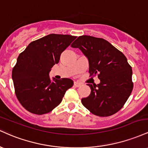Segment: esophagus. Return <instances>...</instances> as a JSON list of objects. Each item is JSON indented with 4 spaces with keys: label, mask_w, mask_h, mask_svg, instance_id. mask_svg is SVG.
Masks as SVG:
<instances>
[{
    "label": "esophagus",
    "mask_w": 148,
    "mask_h": 148,
    "mask_svg": "<svg viewBox=\"0 0 148 148\" xmlns=\"http://www.w3.org/2000/svg\"><path fill=\"white\" fill-rule=\"evenodd\" d=\"M74 86H75L76 87H79V86H81V84H80L79 82H74Z\"/></svg>",
    "instance_id": "obj_1"
}]
</instances>
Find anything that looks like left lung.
I'll return each mask as SVG.
<instances>
[{"label": "left lung", "instance_id": "obj_1", "mask_svg": "<svg viewBox=\"0 0 148 148\" xmlns=\"http://www.w3.org/2000/svg\"><path fill=\"white\" fill-rule=\"evenodd\" d=\"M88 58L90 75L98 74L99 84H87L91 92L81 99L92 114L107 117L120 111L133 89L132 67L121 51L104 39L79 36L71 45Z\"/></svg>", "mask_w": 148, "mask_h": 148}]
</instances>
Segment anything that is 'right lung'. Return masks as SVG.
<instances>
[{
    "mask_svg": "<svg viewBox=\"0 0 148 148\" xmlns=\"http://www.w3.org/2000/svg\"><path fill=\"white\" fill-rule=\"evenodd\" d=\"M76 38L49 34L30 42L19 54L12 76L16 95L27 111L37 115L49 113L60 104L66 91L73 86L72 79H51L49 73Z\"/></svg>",
    "mask_w": 148,
    "mask_h": 148,
    "instance_id": "obj_1",
    "label": "right lung"
}]
</instances>
